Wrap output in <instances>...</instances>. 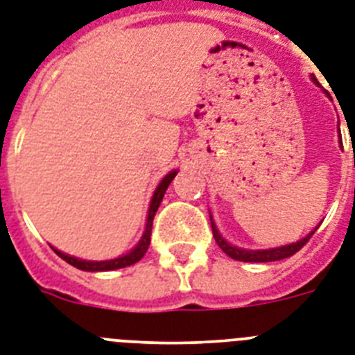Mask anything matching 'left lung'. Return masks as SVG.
I'll return each instance as SVG.
<instances>
[{
  "mask_svg": "<svg viewBox=\"0 0 355 355\" xmlns=\"http://www.w3.org/2000/svg\"><path fill=\"white\" fill-rule=\"evenodd\" d=\"M312 81L318 85V79H315L314 76H312ZM339 139H341V133H339ZM320 227V225H318ZM318 227H314V231H311V233L306 234L305 238H302V240H297L296 243H288V245H282V247H276V249H261V251H251V249H240V247H234L231 245V243H227L225 240L222 238V234L218 233V229H216V225H214L213 222V216H211V229H213V236L214 240H216V243H218V247L222 249L223 252L227 256H231L233 260H238V261H278V260H285V258H288V256L296 254L300 249H302L303 245H305L309 240H311L312 234L318 231Z\"/></svg>",
  "mask_w": 355,
  "mask_h": 355,
  "instance_id": "left-lung-1",
  "label": "left lung"
}]
</instances>
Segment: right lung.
Returning <instances> with one entry per match:
<instances>
[{
	"mask_svg": "<svg viewBox=\"0 0 355 355\" xmlns=\"http://www.w3.org/2000/svg\"><path fill=\"white\" fill-rule=\"evenodd\" d=\"M177 175V169L171 173H168L166 177L160 180V184L157 186L153 193V198H151V204H150V209H148V222H146V229H144V234H142L141 242L137 243L133 247L132 251L128 252L124 256H119V258H113V260H104V261H88V260H79V258H73V256H68L64 252L58 251V249H53L55 254L61 256L62 260L67 261V263L73 265L77 269L81 270H88V272H103V270H115V269H122V267H128V265H133L137 261L141 260L142 256L146 254L148 251V247H150L151 242V227H153V218H155V213L159 209L160 202L164 198V193L168 189V186L171 184V180L175 178Z\"/></svg>",
	"mask_w": 355,
	"mask_h": 355,
	"instance_id": "right-lung-1",
	"label": "right lung"
}]
</instances>
